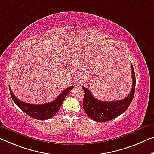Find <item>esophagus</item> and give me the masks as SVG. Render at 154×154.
Masks as SVG:
<instances>
[{
    "label": "esophagus",
    "instance_id": "34e87169",
    "mask_svg": "<svg viewBox=\"0 0 154 154\" xmlns=\"http://www.w3.org/2000/svg\"><path fill=\"white\" fill-rule=\"evenodd\" d=\"M76 82H78V83H80V82H82V80H81V79H80V78H77V79H76Z\"/></svg>",
    "mask_w": 154,
    "mask_h": 154
}]
</instances>
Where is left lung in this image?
Listing matches in <instances>:
<instances>
[{
	"instance_id": "8db88e82",
	"label": "left lung",
	"mask_w": 154,
	"mask_h": 154,
	"mask_svg": "<svg viewBox=\"0 0 154 154\" xmlns=\"http://www.w3.org/2000/svg\"><path fill=\"white\" fill-rule=\"evenodd\" d=\"M132 87L130 93L124 99L114 101H101L95 99L90 90L82 86L84 90L83 108L85 112L92 120L97 122H106L112 120L125 112L134 98L136 86V77L131 64Z\"/></svg>"
}]
</instances>
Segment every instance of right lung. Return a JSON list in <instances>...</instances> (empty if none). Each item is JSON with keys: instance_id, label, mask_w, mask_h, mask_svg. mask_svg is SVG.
I'll use <instances>...</instances> for the list:
<instances>
[{"instance_id": "1", "label": "right lung", "mask_w": 154, "mask_h": 154, "mask_svg": "<svg viewBox=\"0 0 154 154\" xmlns=\"http://www.w3.org/2000/svg\"><path fill=\"white\" fill-rule=\"evenodd\" d=\"M73 88L74 86L67 88L64 91L61 92V94L53 101L41 105L30 104L22 101L16 98L15 95L12 92L10 88H9V90H10V94L14 102L21 110L25 112L26 114H28L31 117H33V118L38 119V120L43 121L51 118L57 113L66 97L67 96V94L69 93V92Z\"/></svg>"}]
</instances>
